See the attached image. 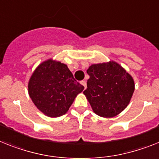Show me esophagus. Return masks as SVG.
Masks as SVG:
<instances>
[{
	"mask_svg": "<svg viewBox=\"0 0 159 159\" xmlns=\"http://www.w3.org/2000/svg\"><path fill=\"white\" fill-rule=\"evenodd\" d=\"M80 83H81V84H82L83 86L84 87V89H86V81H85V80H82Z\"/></svg>",
	"mask_w": 159,
	"mask_h": 159,
	"instance_id": "esophagus-1",
	"label": "esophagus"
}]
</instances>
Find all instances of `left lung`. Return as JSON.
I'll use <instances>...</instances> for the list:
<instances>
[{
	"label": "left lung",
	"instance_id": "8db88e82",
	"mask_svg": "<svg viewBox=\"0 0 159 159\" xmlns=\"http://www.w3.org/2000/svg\"><path fill=\"white\" fill-rule=\"evenodd\" d=\"M85 95L96 115L113 118L128 106L135 90L134 80L115 61L92 64Z\"/></svg>",
	"mask_w": 159,
	"mask_h": 159
}]
</instances>
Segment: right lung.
<instances>
[{
	"instance_id": "add662e5",
	"label": "right lung",
	"mask_w": 159,
	"mask_h": 159,
	"mask_svg": "<svg viewBox=\"0 0 159 159\" xmlns=\"http://www.w3.org/2000/svg\"><path fill=\"white\" fill-rule=\"evenodd\" d=\"M27 88L36 108L50 118L65 115L77 95L84 89L75 80L67 66L52 58L35 68Z\"/></svg>"
}]
</instances>
